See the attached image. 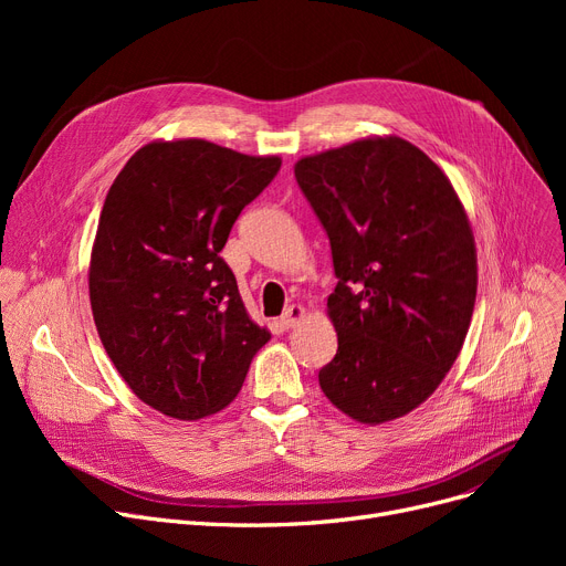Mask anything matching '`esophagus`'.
<instances>
[{
    "instance_id": "obj_1",
    "label": "esophagus",
    "mask_w": 566,
    "mask_h": 566,
    "mask_svg": "<svg viewBox=\"0 0 566 566\" xmlns=\"http://www.w3.org/2000/svg\"><path fill=\"white\" fill-rule=\"evenodd\" d=\"M305 318V307H301V305H289L286 310H284V314L280 316V325L282 328H295V325H298L301 321Z\"/></svg>"
}]
</instances>
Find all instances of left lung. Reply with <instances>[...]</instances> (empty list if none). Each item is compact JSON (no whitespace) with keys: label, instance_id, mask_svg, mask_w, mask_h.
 Masks as SVG:
<instances>
[{"label":"left lung","instance_id":"1","mask_svg":"<svg viewBox=\"0 0 566 566\" xmlns=\"http://www.w3.org/2000/svg\"><path fill=\"white\" fill-rule=\"evenodd\" d=\"M295 181L331 238L337 355L318 371L348 418L382 424L427 401L459 358L478 250L450 178L418 146L365 137L301 158Z\"/></svg>","mask_w":566,"mask_h":566}]
</instances>
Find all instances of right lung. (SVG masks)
<instances>
[{
    "mask_svg": "<svg viewBox=\"0 0 566 566\" xmlns=\"http://www.w3.org/2000/svg\"><path fill=\"white\" fill-rule=\"evenodd\" d=\"M280 165L206 139H158L105 197L88 263L96 331L128 388L169 418L229 406L271 339L220 252Z\"/></svg>",
    "mask_w": 566,
    "mask_h": 566,
    "instance_id": "1",
    "label": "right lung"
}]
</instances>
